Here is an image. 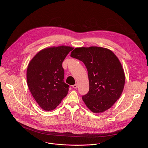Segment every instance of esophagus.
Instances as JSON below:
<instances>
[{
  "mask_svg": "<svg viewBox=\"0 0 148 148\" xmlns=\"http://www.w3.org/2000/svg\"><path fill=\"white\" fill-rule=\"evenodd\" d=\"M73 87L74 88H75V89L77 88H78V84H74V85L73 86Z\"/></svg>",
  "mask_w": 148,
  "mask_h": 148,
  "instance_id": "esophagus-1",
  "label": "esophagus"
}]
</instances>
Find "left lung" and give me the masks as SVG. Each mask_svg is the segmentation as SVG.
I'll use <instances>...</instances> for the list:
<instances>
[{"label": "left lung", "instance_id": "1", "mask_svg": "<svg viewBox=\"0 0 148 148\" xmlns=\"http://www.w3.org/2000/svg\"><path fill=\"white\" fill-rule=\"evenodd\" d=\"M71 57L84 62L89 79V91L82 95L86 106L94 113L110 108L119 98L125 85V74L117 57L100 47L75 48Z\"/></svg>", "mask_w": 148, "mask_h": 148}]
</instances>
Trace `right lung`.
<instances>
[{
	"label": "right lung",
	"instance_id": "obj_1",
	"mask_svg": "<svg viewBox=\"0 0 148 148\" xmlns=\"http://www.w3.org/2000/svg\"><path fill=\"white\" fill-rule=\"evenodd\" d=\"M73 47L61 46L39 51L29 62L27 70L29 88L40 107L45 111L55 109L69 92L64 82L62 62Z\"/></svg>",
	"mask_w": 148,
	"mask_h": 148
}]
</instances>
